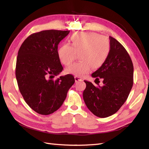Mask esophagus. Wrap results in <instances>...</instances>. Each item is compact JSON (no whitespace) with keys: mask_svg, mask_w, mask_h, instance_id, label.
Returning a JSON list of instances; mask_svg holds the SVG:
<instances>
[{"mask_svg":"<svg viewBox=\"0 0 149 149\" xmlns=\"http://www.w3.org/2000/svg\"><path fill=\"white\" fill-rule=\"evenodd\" d=\"M74 79H75V81L77 82V81H83V79L82 78L79 77V76H74Z\"/></svg>","mask_w":149,"mask_h":149,"instance_id":"34e87169","label":"esophagus"}]
</instances>
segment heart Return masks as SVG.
<instances>
[{"instance_id":"heart-1","label":"heart","mask_w":149,"mask_h":149,"mask_svg":"<svg viewBox=\"0 0 149 149\" xmlns=\"http://www.w3.org/2000/svg\"><path fill=\"white\" fill-rule=\"evenodd\" d=\"M70 44L61 46L58 50V56L62 64L70 65L76 54L80 53L79 62L70 65L66 69L68 74L77 76L88 73L93 69L101 68L110 52V44L108 40L100 34L94 32H77L70 37Z\"/></svg>"}]
</instances>
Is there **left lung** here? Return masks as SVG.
<instances>
[{"mask_svg": "<svg viewBox=\"0 0 149 149\" xmlns=\"http://www.w3.org/2000/svg\"><path fill=\"white\" fill-rule=\"evenodd\" d=\"M109 40L107 60L91 74L95 81L102 79L103 86L96 83L98 86H95L84 81L86 87L83 91V100L89 110L101 118L112 116L120 109L133 85L134 66L129 55L118 40L112 37Z\"/></svg>", "mask_w": 149, "mask_h": 149, "instance_id": "obj_1", "label": "left lung"}]
</instances>
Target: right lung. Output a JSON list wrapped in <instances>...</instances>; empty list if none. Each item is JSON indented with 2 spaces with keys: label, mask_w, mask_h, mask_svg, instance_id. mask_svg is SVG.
<instances>
[{
  "label": "right lung",
  "mask_w": 149,
  "mask_h": 149,
  "mask_svg": "<svg viewBox=\"0 0 149 149\" xmlns=\"http://www.w3.org/2000/svg\"><path fill=\"white\" fill-rule=\"evenodd\" d=\"M70 30H43L26 38L18 52L15 76L26 104L35 112L49 115L61 106L74 83L71 74L53 79L63 70L58 45Z\"/></svg>",
  "instance_id": "1"
}]
</instances>
